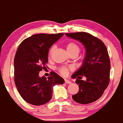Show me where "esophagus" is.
<instances>
[{"mask_svg": "<svg viewBox=\"0 0 123 123\" xmlns=\"http://www.w3.org/2000/svg\"><path fill=\"white\" fill-rule=\"evenodd\" d=\"M65 83H66V84H71V82L69 80L65 79Z\"/></svg>", "mask_w": 123, "mask_h": 123, "instance_id": "esophagus-1", "label": "esophagus"}]
</instances>
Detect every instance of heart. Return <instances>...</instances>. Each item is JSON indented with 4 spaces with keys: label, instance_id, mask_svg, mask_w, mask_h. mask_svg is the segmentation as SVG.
<instances>
[{
    "label": "heart",
    "instance_id": "obj_1",
    "mask_svg": "<svg viewBox=\"0 0 123 123\" xmlns=\"http://www.w3.org/2000/svg\"><path fill=\"white\" fill-rule=\"evenodd\" d=\"M66 50H67L68 52L69 53L70 55L71 54H78L79 52L80 51V46L79 45L78 43H77L75 41H69V42L66 45ZM54 46H52L50 48V49H49V56L50 57L52 53L54 51ZM71 69V67H68V66H61V67L58 68V72H59L60 74L61 75H63V76H66L68 74L69 71Z\"/></svg>",
    "mask_w": 123,
    "mask_h": 123
}]
</instances>
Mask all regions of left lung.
<instances>
[{
  "mask_svg": "<svg viewBox=\"0 0 123 123\" xmlns=\"http://www.w3.org/2000/svg\"><path fill=\"white\" fill-rule=\"evenodd\" d=\"M67 37L80 41L86 49V56L82 67L72 77L76 79L79 90L72 96L79 104H87L99 99L110 82V61L107 49L98 38L86 32L65 33ZM82 76L86 81L80 80Z\"/></svg>",
  "mask_w": 123,
  "mask_h": 123,
  "instance_id": "8db88e82",
  "label": "left lung"
}]
</instances>
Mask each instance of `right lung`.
I'll list each match as a JSON object with an SVG mask.
<instances>
[{"instance_id": "add662e5", "label": "right lung", "mask_w": 123, "mask_h": 123, "mask_svg": "<svg viewBox=\"0 0 123 123\" xmlns=\"http://www.w3.org/2000/svg\"><path fill=\"white\" fill-rule=\"evenodd\" d=\"M63 33L33 35L18 47L14 59V83L21 96L31 105H41L52 96V86L64 84L63 79L51 71L48 79L39 77L46 68L49 48Z\"/></svg>"}]
</instances>
